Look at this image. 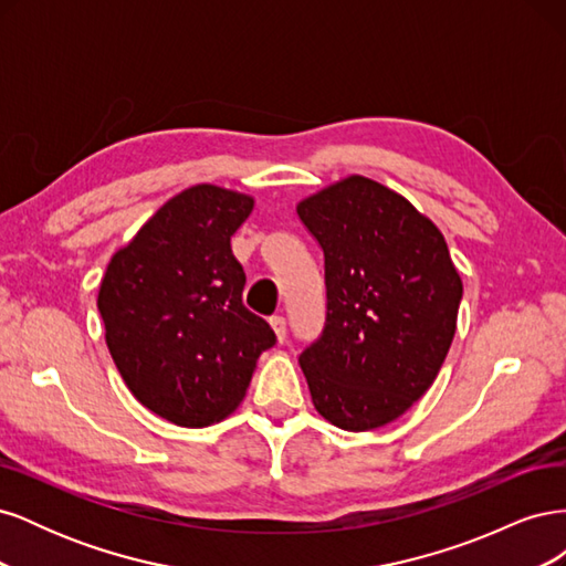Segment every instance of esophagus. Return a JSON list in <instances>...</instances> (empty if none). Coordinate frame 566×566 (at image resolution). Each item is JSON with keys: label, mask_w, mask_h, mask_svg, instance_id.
I'll return each mask as SVG.
<instances>
[{"label": "esophagus", "mask_w": 566, "mask_h": 566, "mask_svg": "<svg viewBox=\"0 0 566 566\" xmlns=\"http://www.w3.org/2000/svg\"><path fill=\"white\" fill-rule=\"evenodd\" d=\"M269 323H271L273 333H276L279 342H285V337H287V321H285V316L276 314V316H271V318H269Z\"/></svg>", "instance_id": "1"}]
</instances>
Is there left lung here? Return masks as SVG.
Segmentation results:
<instances>
[{
  "label": "left lung",
  "instance_id": "1",
  "mask_svg": "<svg viewBox=\"0 0 566 566\" xmlns=\"http://www.w3.org/2000/svg\"><path fill=\"white\" fill-rule=\"evenodd\" d=\"M323 250L325 321L300 354L318 413L347 432L397 420L432 387L462 283L430 219L382 184L337 181L297 205Z\"/></svg>",
  "mask_w": 566,
  "mask_h": 566
}]
</instances>
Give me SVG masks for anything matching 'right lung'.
<instances>
[{"instance_id":"right-lung-1","label":"right lung","mask_w":566,"mask_h":566,"mask_svg":"<svg viewBox=\"0 0 566 566\" xmlns=\"http://www.w3.org/2000/svg\"><path fill=\"white\" fill-rule=\"evenodd\" d=\"M252 198L198 184L153 214L113 254L98 290L113 361L153 413L208 427L245 397L256 358L276 345L243 306L245 271L231 235Z\"/></svg>"}]
</instances>
